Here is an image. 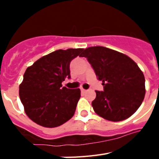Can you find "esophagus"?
Segmentation results:
<instances>
[{
	"mask_svg": "<svg viewBox=\"0 0 159 159\" xmlns=\"http://www.w3.org/2000/svg\"><path fill=\"white\" fill-rule=\"evenodd\" d=\"M81 92H84H84H87V90L84 89V88H81Z\"/></svg>",
	"mask_w": 159,
	"mask_h": 159,
	"instance_id": "34e87169",
	"label": "esophagus"
}]
</instances>
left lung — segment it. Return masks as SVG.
<instances>
[{"mask_svg":"<svg viewBox=\"0 0 159 159\" xmlns=\"http://www.w3.org/2000/svg\"><path fill=\"white\" fill-rule=\"evenodd\" d=\"M80 57L88 59L103 92L95 91L94 111L103 119L119 122L131 116L145 96V77L127 55L102 46L86 48Z\"/></svg>","mask_w":159,"mask_h":159,"instance_id":"1","label":"left lung"}]
</instances>
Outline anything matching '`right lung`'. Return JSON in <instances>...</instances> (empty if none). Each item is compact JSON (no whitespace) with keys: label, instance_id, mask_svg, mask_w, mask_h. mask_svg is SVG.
<instances>
[{"label":"right lung","instance_id":"add662e5","mask_svg":"<svg viewBox=\"0 0 159 159\" xmlns=\"http://www.w3.org/2000/svg\"><path fill=\"white\" fill-rule=\"evenodd\" d=\"M83 51V48L59 49L43 56L26 69L19 95L25 113L34 123L52 128L74 116L80 89H68L62 87V82L71 77L70 63Z\"/></svg>","mask_w":159,"mask_h":159}]
</instances>
